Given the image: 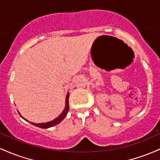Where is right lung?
<instances>
[{
	"label": "right lung",
	"instance_id": "obj_1",
	"mask_svg": "<svg viewBox=\"0 0 160 160\" xmlns=\"http://www.w3.org/2000/svg\"><path fill=\"white\" fill-rule=\"evenodd\" d=\"M69 92H68L67 95H66V107L65 109H64L63 112L61 113L60 116H58V117L56 118L55 119H53V121H51V122H44V123H34V122H30L32 123V125H35V126H37V127H39V128H51V127H53L54 126V125H57V124H59L60 122L61 121H62L63 120L64 118L66 117V114H67L68 111H69ZM19 116H21V117L22 118V119H24V118L22 117V116H21V114L19 113ZM27 122H29L28 121V120H26V119H24Z\"/></svg>",
	"mask_w": 160,
	"mask_h": 160
}]
</instances>
